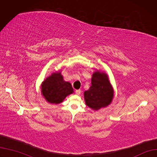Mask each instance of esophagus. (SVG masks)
<instances>
[{
  "instance_id": "esophagus-1",
  "label": "esophagus",
  "mask_w": 157,
  "mask_h": 157,
  "mask_svg": "<svg viewBox=\"0 0 157 157\" xmlns=\"http://www.w3.org/2000/svg\"><path fill=\"white\" fill-rule=\"evenodd\" d=\"M80 92H81L80 90H76V91H75V94H76L77 95H80Z\"/></svg>"
}]
</instances>
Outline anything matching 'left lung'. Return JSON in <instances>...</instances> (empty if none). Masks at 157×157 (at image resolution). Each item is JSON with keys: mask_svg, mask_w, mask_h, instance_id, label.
<instances>
[{"mask_svg": "<svg viewBox=\"0 0 157 157\" xmlns=\"http://www.w3.org/2000/svg\"><path fill=\"white\" fill-rule=\"evenodd\" d=\"M85 103L94 110L109 106L113 98V90L106 73L95 71L91 77V86L84 93Z\"/></svg>", "mask_w": 157, "mask_h": 157, "instance_id": "obj_1", "label": "left lung"}]
</instances>
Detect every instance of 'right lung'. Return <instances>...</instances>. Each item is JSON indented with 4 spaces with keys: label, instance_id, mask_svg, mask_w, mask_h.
Wrapping results in <instances>:
<instances>
[{
    "label": "right lung",
    "instance_id": "1",
    "mask_svg": "<svg viewBox=\"0 0 157 157\" xmlns=\"http://www.w3.org/2000/svg\"><path fill=\"white\" fill-rule=\"evenodd\" d=\"M41 94L51 104H60L69 95L73 94L71 83L63 80L60 71L52 73L41 85Z\"/></svg>",
    "mask_w": 157,
    "mask_h": 157
}]
</instances>
